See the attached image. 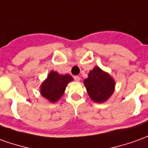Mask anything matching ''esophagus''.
<instances>
[{
	"label": "esophagus",
	"mask_w": 148,
	"mask_h": 148,
	"mask_svg": "<svg viewBox=\"0 0 148 148\" xmlns=\"http://www.w3.org/2000/svg\"><path fill=\"white\" fill-rule=\"evenodd\" d=\"M74 79L75 81L78 82L80 80V77H78V76H74Z\"/></svg>",
	"instance_id": "1"
}]
</instances>
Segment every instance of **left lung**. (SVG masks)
Listing matches in <instances>:
<instances>
[{
    "label": "left lung",
    "instance_id": "obj_1",
    "mask_svg": "<svg viewBox=\"0 0 148 148\" xmlns=\"http://www.w3.org/2000/svg\"><path fill=\"white\" fill-rule=\"evenodd\" d=\"M84 84L89 96L96 103H103L113 94L114 81L108 74L95 66L90 71Z\"/></svg>",
    "mask_w": 148,
    "mask_h": 148
}]
</instances>
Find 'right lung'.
<instances>
[{"label":"right lung","instance_id":"add662e5","mask_svg":"<svg viewBox=\"0 0 148 148\" xmlns=\"http://www.w3.org/2000/svg\"><path fill=\"white\" fill-rule=\"evenodd\" d=\"M73 80L70 74L60 75L51 71L47 79L41 86V94L51 103H55L62 96L68 82Z\"/></svg>","mask_w":148,"mask_h":148}]
</instances>
